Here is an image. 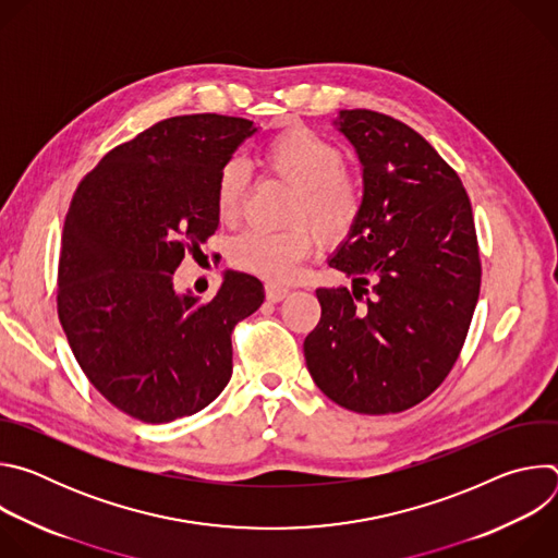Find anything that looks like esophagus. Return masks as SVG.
Listing matches in <instances>:
<instances>
[{
    "mask_svg": "<svg viewBox=\"0 0 558 558\" xmlns=\"http://www.w3.org/2000/svg\"><path fill=\"white\" fill-rule=\"evenodd\" d=\"M265 291H267V300H271V302H280V300H284L289 295V289L278 284V282H267Z\"/></svg>",
    "mask_w": 558,
    "mask_h": 558,
    "instance_id": "obj_1",
    "label": "esophagus"
}]
</instances>
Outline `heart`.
I'll use <instances>...</instances> for the list:
<instances>
[{
	"mask_svg": "<svg viewBox=\"0 0 558 558\" xmlns=\"http://www.w3.org/2000/svg\"><path fill=\"white\" fill-rule=\"evenodd\" d=\"M263 163L293 187L289 222L298 225L284 231L247 229L231 243L229 258L238 269L284 280L313 252L315 241L306 223L323 243H340L349 235L362 211V187L344 170V151L306 128H291L269 138L263 147ZM247 179V168L238 158L218 170L216 209L222 220L241 211Z\"/></svg>",
	"mask_w": 558,
	"mask_h": 558,
	"instance_id": "b5f03b06",
	"label": "heart"
}]
</instances>
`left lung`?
I'll return each mask as SVG.
<instances>
[{
  "mask_svg": "<svg viewBox=\"0 0 558 558\" xmlns=\"http://www.w3.org/2000/svg\"><path fill=\"white\" fill-rule=\"evenodd\" d=\"M362 163V211L329 265L353 287L317 289L306 368L329 400L402 413L446 379L480 300L482 260L457 172L407 123L340 110Z\"/></svg>",
  "mask_w": 558,
  "mask_h": 558,
  "instance_id": "obj_1",
  "label": "left lung"
}]
</instances>
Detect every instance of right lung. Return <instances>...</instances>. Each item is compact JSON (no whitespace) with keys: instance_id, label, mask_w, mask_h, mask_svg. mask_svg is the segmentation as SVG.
I'll return each mask as SVG.
<instances>
[{"instance_id":"obj_1","label":"right lung","mask_w":558,"mask_h":558,"mask_svg":"<svg viewBox=\"0 0 558 558\" xmlns=\"http://www.w3.org/2000/svg\"><path fill=\"white\" fill-rule=\"evenodd\" d=\"M254 132V121L222 114L158 121L110 149L72 196L59 323L93 386L145 424L216 400L231 377V331L265 300L243 271H225L207 302L174 291L185 252L218 227V170Z\"/></svg>"}]
</instances>
